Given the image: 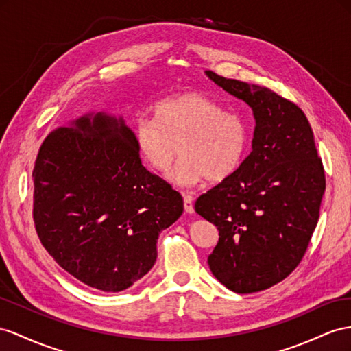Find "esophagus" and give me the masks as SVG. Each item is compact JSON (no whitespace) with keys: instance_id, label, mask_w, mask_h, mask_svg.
<instances>
[{"instance_id":"1","label":"esophagus","mask_w":351,"mask_h":351,"mask_svg":"<svg viewBox=\"0 0 351 351\" xmlns=\"http://www.w3.org/2000/svg\"><path fill=\"white\" fill-rule=\"evenodd\" d=\"M184 195V208L186 213H193L194 212V199L190 194H182Z\"/></svg>"}]
</instances>
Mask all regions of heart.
<instances>
[{
	"instance_id": "b5f03b06",
	"label": "heart",
	"mask_w": 351,
	"mask_h": 351,
	"mask_svg": "<svg viewBox=\"0 0 351 351\" xmlns=\"http://www.w3.org/2000/svg\"><path fill=\"white\" fill-rule=\"evenodd\" d=\"M134 145L145 163L167 173L182 152L173 181L193 186L208 178L223 181L243 161L249 130L236 112L200 93H181L152 106V119L142 117L133 128Z\"/></svg>"
}]
</instances>
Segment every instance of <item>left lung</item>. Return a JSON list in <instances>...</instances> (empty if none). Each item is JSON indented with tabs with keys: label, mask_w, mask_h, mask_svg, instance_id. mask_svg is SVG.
Segmentation results:
<instances>
[{
	"label": "left lung",
	"mask_w": 351,
	"mask_h": 351,
	"mask_svg": "<svg viewBox=\"0 0 351 351\" xmlns=\"http://www.w3.org/2000/svg\"><path fill=\"white\" fill-rule=\"evenodd\" d=\"M206 75L252 108L255 130L250 154L194 209L219 231L208 258L212 274L232 292H259L301 263L319 221L325 172L301 108L267 87Z\"/></svg>",
	"instance_id": "1"
}]
</instances>
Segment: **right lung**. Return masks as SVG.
Returning <instances> with one entry per match:
<instances>
[{
	"label": "right lung",
	"mask_w": 351,
	"mask_h": 351,
	"mask_svg": "<svg viewBox=\"0 0 351 351\" xmlns=\"http://www.w3.org/2000/svg\"><path fill=\"white\" fill-rule=\"evenodd\" d=\"M43 246L77 280L120 292L157 259L182 195L142 166L123 117L90 112L49 133L32 170Z\"/></svg>",
	"instance_id": "add662e5"
}]
</instances>
